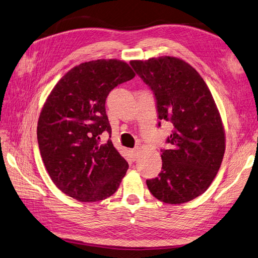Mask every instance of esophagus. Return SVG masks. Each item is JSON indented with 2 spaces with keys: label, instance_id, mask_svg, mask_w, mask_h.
I'll return each instance as SVG.
<instances>
[{
  "label": "esophagus",
  "instance_id": "obj_1",
  "mask_svg": "<svg viewBox=\"0 0 258 258\" xmlns=\"http://www.w3.org/2000/svg\"><path fill=\"white\" fill-rule=\"evenodd\" d=\"M139 155H140V148L139 147H136V148L132 149V151H131V156H132V158H133V160H135L137 157H139Z\"/></svg>",
  "mask_w": 258,
  "mask_h": 258
}]
</instances>
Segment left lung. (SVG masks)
Returning <instances> with one entry per match:
<instances>
[{
	"label": "left lung",
	"instance_id": "8db88e82",
	"mask_svg": "<svg viewBox=\"0 0 258 258\" xmlns=\"http://www.w3.org/2000/svg\"><path fill=\"white\" fill-rule=\"evenodd\" d=\"M130 63L154 92L158 118L173 126L166 141L170 148L161 149V171L146 180L147 187L168 205L194 200L210 187L225 152L224 127L210 90L194 67L176 57Z\"/></svg>",
	"mask_w": 258,
	"mask_h": 258
}]
</instances>
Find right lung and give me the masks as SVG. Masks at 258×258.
I'll list each match as a JSON object with an SVG mask.
<instances>
[{"label": "right lung", "mask_w": 258, "mask_h": 258, "mask_svg": "<svg viewBox=\"0 0 258 258\" xmlns=\"http://www.w3.org/2000/svg\"><path fill=\"white\" fill-rule=\"evenodd\" d=\"M135 77L117 59H98L69 70L45 102L37 124L41 158L52 182L81 202H95L117 190L128 168L111 140L105 100L116 86Z\"/></svg>", "instance_id": "add662e5"}]
</instances>
